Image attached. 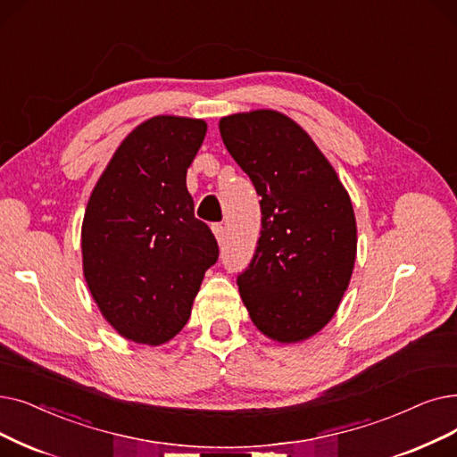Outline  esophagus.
Instances as JSON below:
<instances>
[{
  "mask_svg": "<svg viewBox=\"0 0 457 457\" xmlns=\"http://www.w3.org/2000/svg\"><path fill=\"white\" fill-rule=\"evenodd\" d=\"M212 233H214V237H216L218 245H222V243H224V237H226L224 226H222V224H212Z\"/></svg>",
  "mask_w": 457,
  "mask_h": 457,
  "instance_id": "obj_1",
  "label": "esophagus"
}]
</instances>
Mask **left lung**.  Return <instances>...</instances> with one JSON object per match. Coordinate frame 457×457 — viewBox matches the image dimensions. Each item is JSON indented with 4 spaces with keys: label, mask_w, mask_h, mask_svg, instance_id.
I'll use <instances>...</instances> for the list:
<instances>
[{
    "label": "left lung",
    "mask_w": 457,
    "mask_h": 457,
    "mask_svg": "<svg viewBox=\"0 0 457 457\" xmlns=\"http://www.w3.org/2000/svg\"><path fill=\"white\" fill-rule=\"evenodd\" d=\"M233 161L262 197V231L237 276L253 325L276 342H301L340 306L356 255L354 212L338 175L312 137L284 113L220 119Z\"/></svg>",
    "instance_id": "1"
}]
</instances>
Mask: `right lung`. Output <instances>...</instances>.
<instances>
[{"mask_svg":"<svg viewBox=\"0 0 457 457\" xmlns=\"http://www.w3.org/2000/svg\"><path fill=\"white\" fill-rule=\"evenodd\" d=\"M202 119L158 115L134 129L98 179L84 216V276L106 321L127 340L158 345L190 317L218 260L211 228L194 216L187 170Z\"/></svg>","mask_w":457,"mask_h":457,"instance_id":"right-lung-1","label":"right lung"}]
</instances>
